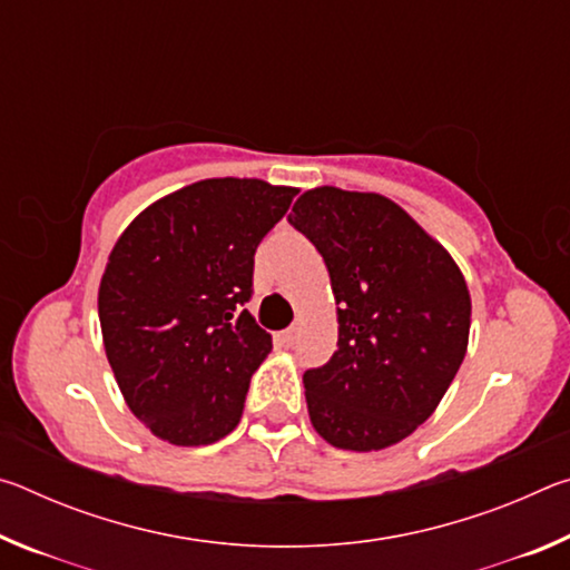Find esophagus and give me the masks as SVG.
Masks as SVG:
<instances>
[{"instance_id": "esophagus-1", "label": "esophagus", "mask_w": 570, "mask_h": 570, "mask_svg": "<svg viewBox=\"0 0 570 570\" xmlns=\"http://www.w3.org/2000/svg\"><path fill=\"white\" fill-rule=\"evenodd\" d=\"M278 342H282L284 346H292L296 342V330H294V326H288V330L278 332Z\"/></svg>"}]
</instances>
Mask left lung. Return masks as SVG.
<instances>
[{"label":"left lung","mask_w":570,"mask_h":570,"mask_svg":"<svg viewBox=\"0 0 570 570\" xmlns=\"http://www.w3.org/2000/svg\"><path fill=\"white\" fill-rule=\"evenodd\" d=\"M288 224L322 254L340 304L336 352L304 372L308 417L334 448H390L435 412L465 360V278L377 193L306 190Z\"/></svg>","instance_id":"1"}]
</instances>
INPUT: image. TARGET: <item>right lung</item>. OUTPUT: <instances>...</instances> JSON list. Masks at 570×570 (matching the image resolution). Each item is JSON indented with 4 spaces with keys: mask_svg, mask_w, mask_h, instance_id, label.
<instances>
[{
    "mask_svg": "<svg viewBox=\"0 0 570 570\" xmlns=\"http://www.w3.org/2000/svg\"><path fill=\"white\" fill-rule=\"evenodd\" d=\"M294 188L256 178L193 183L148 206L105 266V354L135 417L173 445L236 428L272 334L248 314L254 256Z\"/></svg>",
    "mask_w": 570,
    "mask_h": 570,
    "instance_id": "1",
    "label": "right lung"
}]
</instances>
